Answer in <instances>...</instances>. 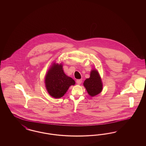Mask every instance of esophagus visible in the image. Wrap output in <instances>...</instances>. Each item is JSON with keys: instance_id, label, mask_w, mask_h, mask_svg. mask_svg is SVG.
I'll return each instance as SVG.
<instances>
[{"instance_id": "obj_1", "label": "esophagus", "mask_w": 146, "mask_h": 146, "mask_svg": "<svg viewBox=\"0 0 146 146\" xmlns=\"http://www.w3.org/2000/svg\"><path fill=\"white\" fill-rule=\"evenodd\" d=\"M82 79H78L76 80V83L78 84V85H80V84L82 83Z\"/></svg>"}]
</instances>
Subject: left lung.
<instances>
[{"label": "left lung", "instance_id": "8db88e82", "mask_svg": "<svg viewBox=\"0 0 146 146\" xmlns=\"http://www.w3.org/2000/svg\"><path fill=\"white\" fill-rule=\"evenodd\" d=\"M84 86L88 93L91 96H95L100 94L103 88L101 78L96 70H92L90 72V76L84 82Z\"/></svg>", "mask_w": 146, "mask_h": 146}]
</instances>
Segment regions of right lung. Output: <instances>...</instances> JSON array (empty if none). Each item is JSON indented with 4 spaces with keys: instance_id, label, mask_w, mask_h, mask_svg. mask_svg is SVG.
Here are the masks:
<instances>
[{
    "instance_id": "add662e5",
    "label": "right lung",
    "mask_w": 146,
    "mask_h": 146,
    "mask_svg": "<svg viewBox=\"0 0 146 146\" xmlns=\"http://www.w3.org/2000/svg\"><path fill=\"white\" fill-rule=\"evenodd\" d=\"M62 64L53 63L45 78V87L49 95L55 98L62 97L75 81L65 74Z\"/></svg>"
}]
</instances>
